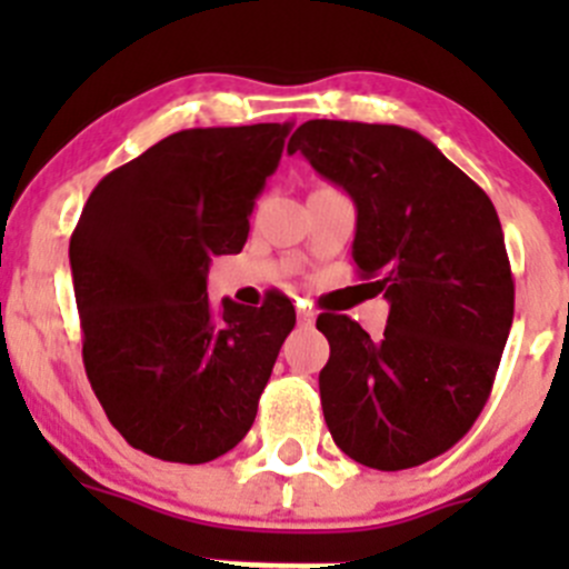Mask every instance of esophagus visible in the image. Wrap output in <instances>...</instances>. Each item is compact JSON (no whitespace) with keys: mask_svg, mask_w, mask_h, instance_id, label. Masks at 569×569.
Instances as JSON below:
<instances>
[{"mask_svg":"<svg viewBox=\"0 0 569 569\" xmlns=\"http://www.w3.org/2000/svg\"><path fill=\"white\" fill-rule=\"evenodd\" d=\"M297 321H300V327H313L317 313H313L311 308H300V311H297Z\"/></svg>","mask_w":569,"mask_h":569,"instance_id":"obj_1","label":"esophagus"}]
</instances>
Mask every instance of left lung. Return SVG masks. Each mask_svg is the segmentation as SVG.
<instances>
[{"instance_id": "left-lung-1", "label": "left lung", "mask_w": 569, "mask_h": 569, "mask_svg": "<svg viewBox=\"0 0 569 569\" xmlns=\"http://www.w3.org/2000/svg\"><path fill=\"white\" fill-rule=\"evenodd\" d=\"M358 209L352 258L391 302L382 338L321 313V410L338 449L377 470L449 451L490 399L515 317V280L485 189L412 129L308 120L291 134Z\"/></svg>"}]
</instances>
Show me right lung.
I'll use <instances>...</instances> for the list:
<instances>
[{"mask_svg":"<svg viewBox=\"0 0 569 569\" xmlns=\"http://www.w3.org/2000/svg\"><path fill=\"white\" fill-rule=\"evenodd\" d=\"M291 123L183 129L99 181L71 233L88 380L126 443L168 462L231 451L256 421L289 297L206 295L211 258L248 242Z\"/></svg>","mask_w":569,"mask_h":569,"instance_id":"add662e5","label":"right lung"}]
</instances>
